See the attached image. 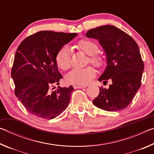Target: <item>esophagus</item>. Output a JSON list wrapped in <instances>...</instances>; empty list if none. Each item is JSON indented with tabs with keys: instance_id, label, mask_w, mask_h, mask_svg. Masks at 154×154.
Returning <instances> with one entry per match:
<instances>
[{
	"instance_id": "1",
	"label": "esophagus",
	"mask_w": 154,
	"mask_h": 154,
	"mask_svg": "<svg viewBox=\"0 0 154 154\" xmlns=\"http://www.w3.org/2000/svg\"><path fill=\"white\" fill-rule=\"evenodd\" d=\"M86 86H85V85H73V88L75 89H77V88H85Z\"/></svg>"
}]
</instances>
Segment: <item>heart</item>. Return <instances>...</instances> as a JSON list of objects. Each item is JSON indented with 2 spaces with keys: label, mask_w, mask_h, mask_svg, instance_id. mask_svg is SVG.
I'll use <instances>...</instances> for the list:
<instances>
[{
  "label": "heart",
  "mask_w": 154,
  "mask_h": 154,
  "mask_svg": "<svg viewBox=\"0 0 154 154\" xmlns=\"http://www.w3.org/2000/svg\"><path fill=\"white\" fill-rule=\"evenodd\" d=\"M77 48L88 56H90L91 63L100 66L103 64V58L96 55L98 51L97 44L90 40H81L77 44ZM56 64L59 69L63 71L71 66V51L69 47L64 46L60 49L56 56ZM96 75V71L92 66L83 69H73L66 75L67 83L75 85H85L89 83Z\"/></svg>",
  "instance_id": "b5f03b06"
}]
</instances>
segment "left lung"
Segmentation results:
<instances>
[{
    "label": "left lung",
    "instance_id": "obj_1",
    "mask_svg": "<svg viewBox=\"0 0 154 154\" xmlns=\"http://www.w3.org/2000/svg\"><path fill=\"white\" fill-rule=\"evenodd\" d=\"M85 36L97 39L106 55L107 65L98 80L103 83L111 82L108 89H99L94 105L107 111L126 108L140 87L144 70L137 43L127 33L111 25L89 30Z\"/></svg>",
    "mask_w": 154,
    "mask_h": 154
}]
</instances>
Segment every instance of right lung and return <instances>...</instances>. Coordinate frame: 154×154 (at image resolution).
<instances>
[{"label": "right lung", "instance_id": "1", "mask_svg": "<svg viewBox=\"0 0 154 154\" xmlns=\"http://www.w3.org/2000/svg\"><path fill=\"white\" fill-rule=\"evenodd\" d=\"M77 33L39 31L28 36L18 46L11 77L16 97L30 114L51 119L67 108L73 88L51 87L59 84L62 75L56 62V54ZM54 87V88H55Z\"/></svg>", "mask_w": 154, "mask_h": 154}]
</instances>
